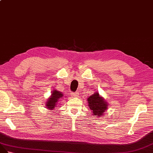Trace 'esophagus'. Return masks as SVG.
Here are the masks:
<instances>
[{"label":"esophagus","mask_w":153,"mask_h":153,"mask_svg":"<svg viewBox=\"0 0 153 153\" xmlns=\"http://www.w3.org/2000/svg\"><path fill=\"white\" fill-rule=\"evenodd\" d=\"M79 95V92L78 91H76V92H72L71 93V96L72 97H76Z\"/></svg>","instance_id":"obj_1"}]
</instances>
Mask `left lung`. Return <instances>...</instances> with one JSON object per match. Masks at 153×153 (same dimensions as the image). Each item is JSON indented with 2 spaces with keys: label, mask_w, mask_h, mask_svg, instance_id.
Wrapping results in <instances>:
<instances>
[{
  "label": "left lung",
  "mask_w": 153,
  "mask_h": 153,
  "mask_svg": "<svg viewBox=\"0 0 153 153\" xmlns=\"http://www.w3.org/2000/svg\"><path fill=\"white\" fill-rule=\"evenodd\" d=\"M88 102L90 110L93 112L92 114L98 117L102 115L108 108V103L100 97L97 92L90 96L88 98Z\"/></svg>",
  "instance_id": "1"
}]
</instances>
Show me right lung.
I'll return each mask as SVG.
<instances>
[{"instance_id":"obj_1","label":"right lung","mask_w":153,"mask_h":153,"mask_svg":"<svg viewBox=\"0 0 153 153\" xmlns=\"http://www.w3.org/2000/svg\"><path fill=\"white\" fill-rule=\"evenodd\" d=\"M63 97V95L62 94V92H59V91L57 90H54L52 91V94L51 95V98L49 99L48 101L47 102L46 106L48 108V109H50L51 110H53L56 106V104L58 102L59 99L60 98H62Z\"/></svg>"}]
</instances>
